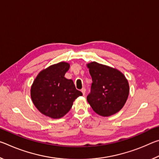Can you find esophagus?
Wrapping results in <instances>:
<instances>
[{
	"instance_id": "34e87169",
	"label": "esophagus",
	"mask_w": 159,
	"mask_h": 159,
	"mask_svg": "<svg viewBox=\"0 0 159 159\" xmlns=\"http://www.w3.org/2000/svg\"><path fill=\"white\" fill-rule=\"evenodd\" d=\"M85 91H86V90H85V88H83L82 89H81V92H82V93H83V95H84L85 94Z\"/></svg>"
}]
</instances>
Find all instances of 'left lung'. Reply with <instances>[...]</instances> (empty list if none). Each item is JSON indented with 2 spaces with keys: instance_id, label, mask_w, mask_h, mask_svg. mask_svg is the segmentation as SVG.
Wrapping results in <instances>:
<instances>
[{
  "instance_id": "left-lung-1",
  "label": "left lung",
  "mask_w": 159,
  "mask_h": 159,
  "mask_svg": "<svg viewBox=\"0 0 159 159\" xmlns=\"http://www.w3.org/2000/svg\"><path fill=\"white\" fill-rule=\"evenodd\" d=\"M92 77L88 102L93 111L102 116H109L120 111L129 95V84L118 70L92 61L87 64Z\"/></svg>"
}]
</instances>
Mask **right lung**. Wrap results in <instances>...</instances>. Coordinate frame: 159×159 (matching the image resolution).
<instances>
[{
    "mask_svg": "<svg viewBox=\"0 0 159 159\" xmlns=\"http://www.w3.org/2000/svg\"><path fill=\"white\" fill-rule=\"evenodd\" d=\"M69 66V64L63 61L51 65L38 74L31 85L33 103L48 117H63L71 109L75 99L83 95L76 90L73 80L64 77Z\"/></svg>",
    "mask_w": 159,
    "mask_h": 159,
    "instance_id": "right-lung-1",
    "label": "right lung"
}]
</instances>
